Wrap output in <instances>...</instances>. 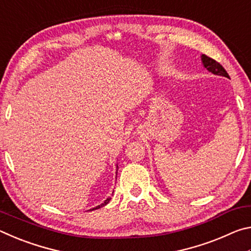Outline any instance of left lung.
I'll list each match as a JSON object with an SVG mask.
<instances>
[{"instance_id":"left-lung-1","label":"left lung","mask_w":251,"mask_h":251,"mask_svg":"<svg viewBox=\"0 0 251 251\" xmlns=\"http://www.w3.org/2000/svg\"><path fill=\"white\" fill-rule=\"evenodd\" d=\"M201 62H202L203 67L207 69L208 72H210V73L215 75L225 76V77L229 78V75L226 72V70H225L218 62H216L215 59L210 58L209 56H207V55H201Z\"/></svg>"}]
</instances>
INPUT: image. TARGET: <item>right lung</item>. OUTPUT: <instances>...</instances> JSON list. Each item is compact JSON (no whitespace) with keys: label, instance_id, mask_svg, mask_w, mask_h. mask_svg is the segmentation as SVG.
<instances>
[{"label":"right lung","instance_id":"add662e5","mask_svg":"<svg viewBox=\"0 0 251 251\" xmlns=\"http://www.w3.org/2000/svg\"><path fill=\"white\" fill-rule=\"evenodd\" d=\"M117 169H118V166H117ZM109 201H110V197H108L107 199H106V201L103 202V203H100V205H99V206H96L95 208H93V209H90V210H96V209H99V208H100V207H103V206H105V205H107V203L109 202Z\"/></svg>","mask_w":251,"mask_h":251}]
</instances>
